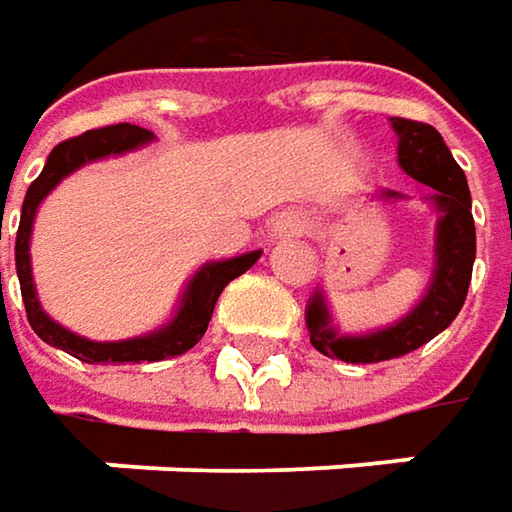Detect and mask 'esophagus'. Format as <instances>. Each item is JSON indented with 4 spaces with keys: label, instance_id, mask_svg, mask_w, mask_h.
<instances>
[{
    "label": "esophagus",
    "instance_id": "obj_1",
    "mask_svg": "<svg viewBox=\"0 0 512 512\" xmlns=\"http://www.w3.org/2000/svg\"><path fill=\"white\" fill-rule=\"evenodd\" d=\"M272 234H275V237H298V234H303V220L292 212L278 214V217L272 220Z\"/></svg>",
    "mask_w": 512,
    "mask_h": 512
}]
</instances>
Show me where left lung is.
<instances>
[{"mask_svg": "<svg viewBox=\"0 0 512 512\" xmlns=\"http://www.w3.org/2000/svg\"><path fill=\"white\" fill-rule=\"evenodd\" d=\"M398 134V166L412 180L430 186L438 223H435V269L427 286V295L415 303L410 315L395 321L387 329L369 335H341L332 326L326 298L318 289L306 306V329L312 346L346 364H378L389 358H401L412 349L433 341L444 332L464 306L473 260H476V223L473 200L467 189V177L453 160L444 137L433 125L392 117ZM398 191H384V200H398Z\"/></svg>", "mask_w": 512, "mask_h": 512, "instance_id": "1", "label": "left lung"}]
</instances>
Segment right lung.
I'll return each mask as SVG.
<instances>
[{
  "mask_svg": "<svg viewBox=\"0 0 512 512\" xmlns=\"http://www.w3.org/2000/svg\"><path fill=\"white\" fill-rule=\"evenodd\" d=\"M151 140H154V134L148 128L131 123L105 125V128L85 131L74 140H65L48 154V163L42 168V174L31 183V189L25 194V203H22L19 232H16V275H19V289H22V300H25L28 323L34 326V332L45 344L65 349L68 355H74L85 364H125V361L140 364V361H166V358H177V355L189 352L191 346L206 335L214 303L220 298V292L226 289V283L240 278L246 269H252L260 257V252H246V255L229 257V260L203 263V269H197L194 278L189 280L174 318L166 326H160L157 332L128 338V341H111V344L108 341H88L82 335H74L71 329L59 326L39 306L34 275H31V232H34V217L39 203L59 186L62 177H68L79 166L111 157V154H123L131 148H140Z\"/></svg>",
  "mask_w": 512,
  "mask_h": 512,
  "instance_id": "add662e5",
  "label": "right lung"
}]
</instances>
